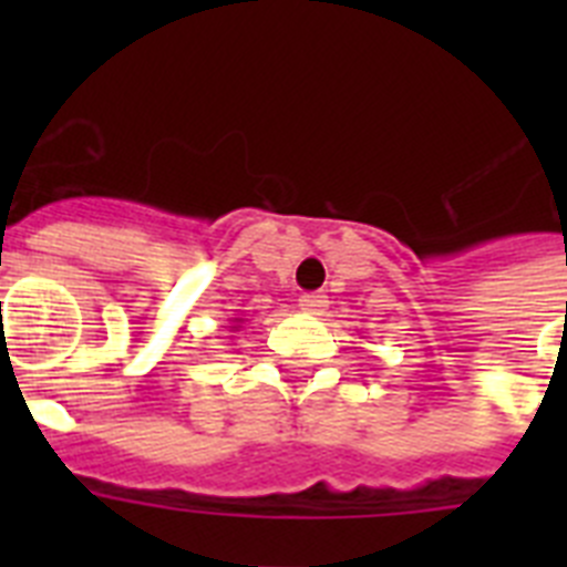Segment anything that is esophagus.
Segmentation results:
<instances>
[{"label": "esophagus", "instance_id": "esophagus-1", "mask_svg": "<svg viewBox=\"0 0 567 567\" xmlns=\"http://www.w3.org/2000/svg\"><path fill=\"white\" fill-rule=\"evenodd\" d=\"M298 307L303 309V312H307V315H320V309L327 307V295H320V292L300 295Z\"/></svg>", "mask_w": 567, "mask_h": 567}]
</instances>
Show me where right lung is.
I'll return each mask as SVG.
<instances>
[{"instance_id":"1","label":"right lung","mask_w":567,"mask_h":567,"mask_svg":"<svg viewBox=\"0 0 567 567\" xmlns=\"http://www.w3.org/2000/svg\"><path fill=\"white\" fill-rule=\"evenodd\" d=\"M233 323H235V327H233V329H238V323H244V318H235V320H233Z\"/></svg>"}]
</instances>
